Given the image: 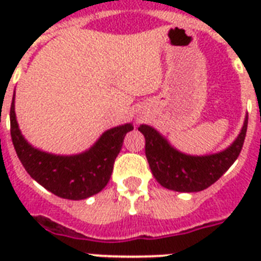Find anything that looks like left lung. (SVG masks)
<instances>
[{"instance_id": "left-lung-1", "label": "left lung", "mask_w": 261, "mask_h": 261, "mask_svg": "<svg viewBox=\"0 0 261 261\" xmlns=\"http://www.w3.org/2000/svg\"><path fill=\"white\" fill-rule=\"evenodd\" d=\"M248 118L231 146L211 155H186L173 147L151 127L142 124L138 130L145 135V153L155 180L168 190L198 192L214 184L231 167L243 149Z\"/></svg>"}]
</instances>
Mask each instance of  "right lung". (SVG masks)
<instances>
[{"label": "right lung", "instance_id": "right-lung-1", "mask_svg": "<svg viewBox=\"0 0 261 261\" xmlns=\"http://www.w3.org/2000/svg\"><path fill=\"white\" fill-rule=\"evenodd\" d=\"M133 128L134 126L128 123L106 131L96 145L83 154H47L34 149L22 138L14 115V96L10 106V137L22 167L46 190L70 200L89 198L107 186L123 139Z\"/></svg>", "mask_w": 261, "mask_h": 261}]
</instances>
